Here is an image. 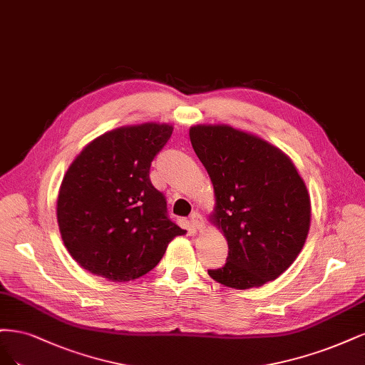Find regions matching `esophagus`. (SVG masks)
I'll use <instances>...</instances> for the list:
<instances>
[{
  "label": "esophagus",
  "mask_w": 365,
  "mask_h": 365,
  "mask_svg": "<svg viewBox=\"0 0 365 365\" xmlns=\"http://www.w3.org/2000/svg\"><path fill=\"white\" fill-rule=\"evenodd\" d=\"M191 226L194 230H202L205 227V221H203V217L200 215L198 212H194L191 215Z\"/></svg>",
  "instance_id": "obj_1"
}]
</instances>
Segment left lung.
<instances>
[{"instance_id":"left-lung-1","label":"left lung","mask_w":365,"mask_h":365,"mask_svg":"<svg viewBox=\"0 0 365 365\" xmlns=\"http://www.w3.org/2000/svg\"><path fill=\"white\" fill-rule=\"evenodd\" d=\"M190 139L214 186L209 221L229 245L226 265L209 276L235 289L277 279L311 226V198L296 165L268 140L227 124L192 125Z\"/></svg>"}]
</instances>
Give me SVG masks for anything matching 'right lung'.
Masks as SVG:
<instances>
[{"label": "right lung", "instance_id": "right-lung-1", "mask_svg": "<svg viewBox=\"0 0 365 365\" xmlns=\"http://www.w3.org/2000/svg\"><path fill=\"white\" fill-rule=\"evenodd\" d=\"M173 125H123L96 138L69 165L57 195V225L73 259L112 282L147 274L186 230L167 217L150 165Z\"/></svg>", "mask_w": 365, "mask_h": 365}]
</instances>
